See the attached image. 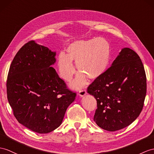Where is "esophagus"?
Returning a JSON list of instances; mask_svg holds the SVG:
<instances>
[{"label": "esophagus", "mask_w": 154, "mask_h": 154, "mask_svg": "<svg viewBox=\"0 0 154 154\" xmlns=\"http://www.w3.org/2000/svg\"><path fill=\"white\" fill-rule=\"evenodd\" d=\"M86 94H87V92H86L85 89H80L79 91V95L80 97H84Z\"/></svg>", "instance_id": "esophagus-1"}]
</instances>
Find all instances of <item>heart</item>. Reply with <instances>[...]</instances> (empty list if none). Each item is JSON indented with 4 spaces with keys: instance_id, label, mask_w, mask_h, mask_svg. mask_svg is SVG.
Masks as SVG:
<instances>
[{
    "instance_id": "obj_1",
    "label": "heart",
    "mask_w": 154,
    "mask_h": 154,
    "mask_svg": "<svg viewBox=\"0 0 154 154\" xmlns=\"http://www.w3.org/2000/svg\"><path fill=\"white\" fill-rule=\"evenodd\" d=\"M66 55H59L57 65L59 74L63 80L69 82L76 70L72 62L76 63L80 73L72 84L74 88L78 89L90 80L98 79L106 70L110 59V48L103 38L77 40L66 48Z\"/></svg>"
}]
</instances>
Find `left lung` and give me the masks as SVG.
Here are the masks:
<instances>
[{"mask_svg": "<svg viewBox=\"0 0 154 154\" xmlns=\"http://www.w3.org/2000/svg\"><path fill=\"white\" fill-rule=\"evenodd\" d=\"M97 108L94 122L100 128L116 131L131 124L140 115L146 95L143 64L135 51L123 48L102 76L88 88Z\"/></svg>", "mask_w": 154, "mask_h": 154, "instance_id": "obj_1", "label": "left lung"}]
</instances>
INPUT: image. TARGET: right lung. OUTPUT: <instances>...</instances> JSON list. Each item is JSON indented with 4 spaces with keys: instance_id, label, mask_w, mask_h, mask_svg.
Masks as SVG:
<instances>
[{
    "instance_id": "right-lung-1",
    "label": "right lung",
    "mask_w": 154,
    "mask_h": 154,
    "mask_svg": "<svg viewBox=\"0 0 154 154\" xmlns=\"http://www.w3.org/2000/svg\"><path fill=\"white\" fill-rule=\"evenodd\" d=\"M55 54L29 41L14 57L7 78V98L14 116L38 133H50L61 125L76 96L51 66Z\"/></svg>"
}]
</instances>
